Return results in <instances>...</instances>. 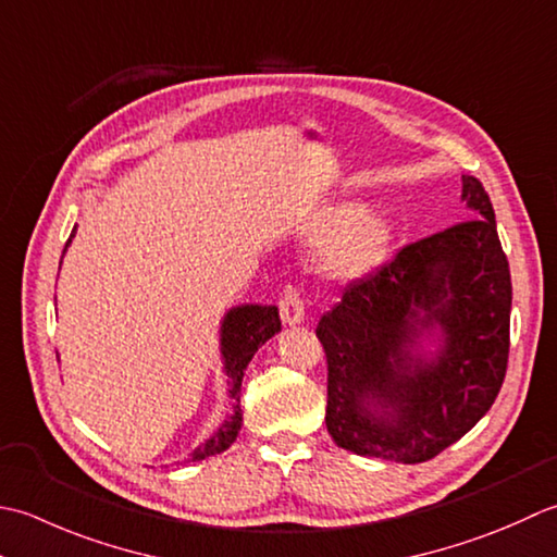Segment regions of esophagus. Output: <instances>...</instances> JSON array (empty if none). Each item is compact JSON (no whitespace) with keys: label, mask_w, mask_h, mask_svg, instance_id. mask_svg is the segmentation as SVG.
Segmentation results:
<instances>
[{"label":"esophagus","mask_w":557,"mask_h":557,"mask_svg":"<svg viewBox=\"0 0 557 557\" xmlns=\"http://www.w3.org/2000/svg\"><path fill=\"white\" fill-rule=\"evenodd\" d=\"M278 310H281L283 324H288V326H295L305 320V305H302L298 288H286V293L281 295Z\"/></svg>","instance_id":"34e87169"}]
</instances>
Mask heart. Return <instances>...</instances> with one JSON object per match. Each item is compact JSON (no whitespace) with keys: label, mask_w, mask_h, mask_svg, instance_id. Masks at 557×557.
Returning <instances> with one entry per match:
<instances>
[{"label":"heart","mask_w":557,"mask_h":557,"mask_svg":"<svg viewBox=\"0 0 557 557\" xmlns=\"http://www.w3.org/2000/svg\"><path fill=\"white\" fill-rule=\"evenodd\" d=\"M362 219L360 207H338L326 211L314 223L312 237L317 243H334L326 252V267L338 276H360L377 267L392 245V225L382 219H372L356 225Z\"/></svg>","instance_id":"obj_1"}]
</instances>
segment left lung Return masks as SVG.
Returning <instances> with one entry per match:
<instances>
[{"label": "left lung", "mask_w": 557, "mask_h": 557, "mask_svg": "<svg viewBox=\"0 0 557 557\" xmlns=\"http://www.w3.org/2000/svg\"><path fill=\"white\" fill-rule=\"evenodd\" d=\"M461 199L473 219L401 247L350 283L317 324L326 430L360 457L433 459L481 421L503 387L512 278L479 180L461 175ZM437 333L441 348L428 359L417 348Z\"/></svg>", "instance_id": "left-lung-1"}]
</instances>
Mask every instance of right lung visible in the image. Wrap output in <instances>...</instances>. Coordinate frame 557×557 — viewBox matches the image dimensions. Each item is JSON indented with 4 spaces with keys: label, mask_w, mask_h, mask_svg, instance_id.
<instances>
[{
    "label": "right lung",
    "mask_w": 557,
    "mask_h": 557,
    "mask_svg": "<svg viewBox=\"0 0 557 557\" xmlns=\"http://www.w3.org/2000/svg\"><path fill=\"white\" fill-rule=\"evenodd\" d=\"M72 237L66 240V247H70ZM278 332H281V317H278V308H274V305H240V308H233L223 317L221 356H223L225 374H228V387H231L228 392L235 399V406H233V413L228 416V421H223V425L215 430L211 440H207L203 445H199L195 451H191L187 461H201L207 457H213V454L225 451L233 445L237 437V430L243 425L240 387H243L245 370L249 366V360H252V356L257 354V348L267 344L269 338Z\"/></svg>",
    "instance_id": "1"
}]
</instances>
